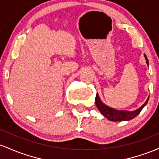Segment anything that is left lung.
<instances>
[{"label": "left lung", "mask_w": 159, "mask_h": 159, "mask_svg": "<svg viewBox=\"0 0 159 159\" xmlns=\"http://www.w3.org/2000/svg\"><path fill=\"white\" fill-rule=\"evenodd\" d=\"M144 57H145L146 59L147 64L149 65L148 59H147V55H146V54H144ZM148 100H149V97L147 99V101L145 102V103H144L141 107H140L138 109H137V110L133 111H119V110H116V109L112 108V107L107 106L106 105H105V104L101 101V99H100L98 93H96L95 102H96V107H97L98 111H99L100 112H101V114H102L105 117H106L107 120H111V121L112 122H116V121L121 122V121H125V120H132L133 118H134L136 116H138V115L140 114V112L141 111L142 109L143 108V107L147 105Z\"/></svg>", "instance_id": "obj_1"}]
</instances>
